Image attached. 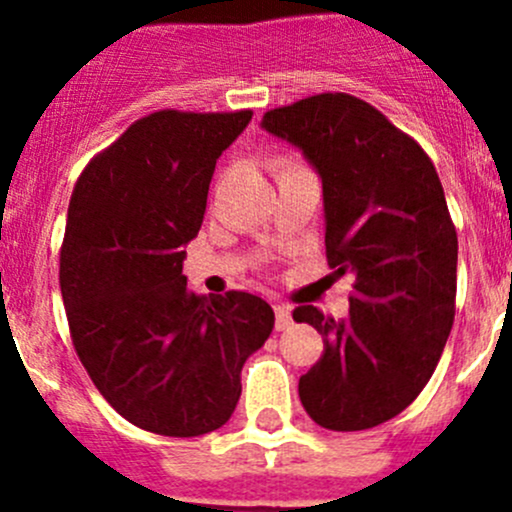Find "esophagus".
<instances>
[{"label":"esophagus","instance_id":"34e87169","mask_svg":"<svg viewBox=\"0 0 512 512\" xmlns=\"http://www.w3.org/2000/svg\"><path fill=\"white\" fill-rule=\"evenodd\" d=\"M292 324V309L287 304H275V327L277 332H285Z\"/></svg>","mask_w":512,"mask_h":512}]
</instances>
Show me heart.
Segmentation results:
<instances>
[{
    "instance_id": "heart-1",
    "label": "heart",
    "mask_w": 512,
    "mask_h": 512,
    "mask_svg": "<svg viewBox=\"0 0 512 512\" xmlns=\"http://www.w3.org/2000/svg\"><path fill=\"white\" fill-rule=\"evenodd\" d=\"M277 165H280V175L282 173H294V170H304L302 165L294 163V160H280V163H277Z\"/></svg>"
}]
</instances>
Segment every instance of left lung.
Segmentation results:
<instances>
[{"label": "left lung", "mask_w": 512, "mask_h": 512, "mask_svg": "<svg viewBox=\"0 0 512 512\" xmlns=\"http://www.w3.org/2000/svg\"><path fill=\"white\" fill-rule=\"evenodd\" d=\"M260 126L317 170L329 267L354 277L342 322L294 309L324 337L299 401L329 431L379 426L421 394L451 334L458 237L441 180L416 141L354 96L302 98Z\"/></svg>", "instance_id": "obj_1"}]
</instances>
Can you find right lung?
Masks as SVG:
<instances>
[{"label":"right lung","mask_w":512,"mask_h":512,"mask_svg":"<svg viewBox=\"0 0 512 512\" xmlns=\"http://www.w3.org/2000/svg\"><path fill=\"white\" fill-rule=\"evenodd\" d=\"M252 111H158L86 165L71 193L61 297L81 364L126 421L190 438L230 421L240 371L270 337L262 297L188 292L215 163Z\"/></svg>","instance_id":"1"}]
</instances>
